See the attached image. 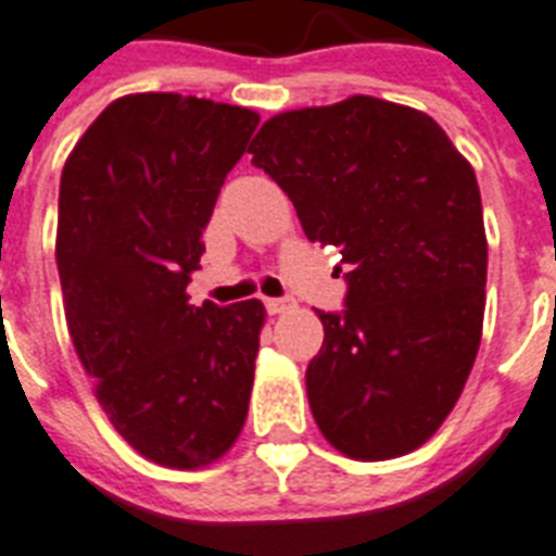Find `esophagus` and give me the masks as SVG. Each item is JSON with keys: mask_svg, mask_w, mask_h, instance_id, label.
Here are the masks:
<instances>
[{"mask_svg": "<svg viewBox=\"0 0 556 556\" xmlns=\"http://www.w3.org/2000/svg\"><path fill=\"white\" fill-rule=\"evenodd\" d=\"M264 306H266V313H269V315H281V313H287V309H290L292 301L290 299H266Z\"/></svg>", "mask_w": 556, "mask_h": 556, "instance_id": "34e87169", "label": "esophagus"}]
</instances>
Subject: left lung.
I'll return each instance as SVG.
<instances>
[{
	"label": "left lung",
	"mask_w": 556,
	"mask_h": 556,
	"mask_svg": "<svg viewBox=\"0 0 556 556\" xmlns=\"http://www.w3.org/2000/svg\"><path fill=\"white\" fill-rule=\"evenodd\" d=\"M250 154L306 238L348 266L344 309H318L324 344L306 367L315 425L353 459L410 454L454 410L482 339L473 168L437 119L376 97L266 119Z\"/></svg>",
	"instance_id": "obj_1"
}]
</instances>
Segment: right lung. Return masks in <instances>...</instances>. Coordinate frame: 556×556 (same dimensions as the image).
I'll use <instances>...</instances> for the list:
<instances>
[{
	"label": "right lung",
	"instance_id": "1",
	"mask_svg": "<svg viewBox=\"0 0 556 556\" xmlns=\"http://www.w3.org/2000/svg\"><path fill=\"white\" fill-rule=\"evenodd\" d=\"M257 114L184 94L119 97L60 180L56 269L79 362L117 433L203 468L247 421L264 304H189L203 229Z\"/></svg>",
	"mask_w": 556,
	"mask_h": 556
}]
</instances>
